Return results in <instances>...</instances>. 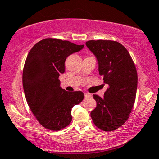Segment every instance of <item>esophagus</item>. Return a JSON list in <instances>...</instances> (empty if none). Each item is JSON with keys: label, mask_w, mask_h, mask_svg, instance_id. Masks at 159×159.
I'll list each match as a JSON object with an SVG mask.
<instances>
[{"label": "esophagus", "mask_w": 159, "mask_h": 159, "mask_svg": "<svg viewBox=\"0 0 159 159\" xmlns=\"http://www.w3.org/2000/svg\"><path fill=\"white\" fill-rule=\"evenodd\" d=\"M91 96H92V95H91V93H84V97H85V98H91Z\"/></svg>", "instance_id": "1"}]
</instances>
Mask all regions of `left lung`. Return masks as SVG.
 Returning <instances> with one entry per match:
<instances>
[{
  "label": "left lung",
  "instance_id": "8db88e82",
  "mask_svg": "<svg viewBox=\"0 0 159 159\" xmlns=\"http://www.w3.org/2000/svg\"><path fill=\"white\" fill-rule=\"evenodd\" d=\"M87 47L94 55L99 75L108 88L103 98L93 94L97 107L91 112L95 126L103 131L116 129L129 116L136 99L138 77L127 49L110 40H90Z\"/></svg>",
  "mask_w": 159,
  "mask_h": 159
}]
</instances>
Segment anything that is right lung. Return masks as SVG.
Listing matches in <instances>:
<instances>
[{
	"instance_id": "1",
	"label": "right lung",
	"mask_w": 159,
	"mask_h": 159,
	"mask_svg": "<svg viewBox=\"0 0 159 159\" xmlns=\"http://www.w3.org/2000/svg\"><path fill=\"white\" fill-rule=\"evenodd\" d=\"M84 45L45 39L28 54L23 72V86L30 108L40 124L58 131L71 122V109L84 99L81 91L68 92L60 86L58 77L65 72V61Z\"/></svg>"
}]
</instances>
